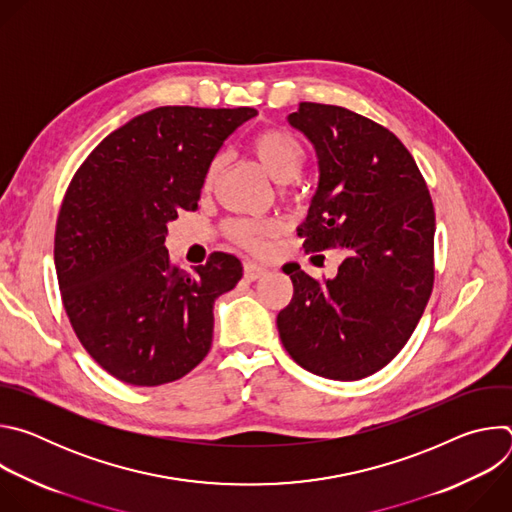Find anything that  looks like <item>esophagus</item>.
Returning <instances> with one entry per match:
<instances>
[{
	"label": "esophagus",
	"instance_id": "1",
	"mask_svg": "<svg viewBox=\"0 0 512 512\" xmlns=\"http://www.w3.org/2000/svg\"><path fill=\"white\" fill-rule=\"evenodd\" d=\"M243 273H245V277H247L249 281H255V279H259V277H263V275L267 273V267H263V265L255 263V261H245Z\"/></svg>",
	"mask_w": 512,
	"mask_h": 512
}]
</instances>
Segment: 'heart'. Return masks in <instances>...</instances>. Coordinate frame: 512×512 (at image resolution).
<instances>
[{"label":"heart","mask_w":512,"mask_h":512,"mask_svg":"<svg viewBox=\"0 0 512 512\" xmlns=\"http://www.w3.org/2000/svg\"><path fill=\"white\" fill-rule=\"evenodd\" d=\"M251 152L263 166V170L277 182L287 184L296 180L308 160L304 143L285 129L279 127H267L253 135L251 139ZM225 158L214 156L210 164L206 166L204 174V186L210 188L218 174L223 172ZM275 223L271 221H255V218H237V221L227 225V235L243 249L259 251L265 245V239L273 235Z\"/></svg>","instance_id":"b5f03b06"}]
</instances>
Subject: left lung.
I'll list each match as a JSON object with an SVG mask.
<instances>
[{
  "label": "left lung",
  "mask_w": 512,
  "mask_h": 512,
  "mask_svg": "<svg viewBox=\"0 0 512 512\" xmlns=\"http://www.w3.org/2000/svg\"><path fill=\"white\" fill-rule=\"evenodd\" d=\"M287 119L320 162L298 235L306 253L336 249L342 261L332 279L283 267L294 298L277 314L279 338L314 375L364 379L399 354L429 302L433 202L409 150L373 119L322 103H302Z\"/></svg>",
  "instance_id": "8db88e82"
}]
</instances>
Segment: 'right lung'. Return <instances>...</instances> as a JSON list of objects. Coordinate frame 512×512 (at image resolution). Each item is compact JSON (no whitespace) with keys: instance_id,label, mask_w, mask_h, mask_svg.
Listing matches in <instances>:
<instances>
[{"instance_id":"1","label":"right lung","mask_w":512,"mask_h":512,"mask_svg":"<svg viewBox=\"0 0 512 512\" xmlns=\"http://www.w3.org/2000/svg\"><path fill=\"white\" fill-rule=\"evenodd\" d=\"M251 107H158L109 133L72 176L56 221L62 306L91 358L121 383L182 379L212 344V304L243 275L223 251L192 273L168 223L196 210L206 166Z\"/></svg>"}]
</instances>
